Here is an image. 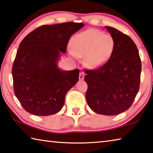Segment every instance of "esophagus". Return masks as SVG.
<instances>
[{
	"label": "esophagus",
	"mask_w": 153,
	"mask_h": 153,
	"mask_svg": "<svg viewBox=\"0 0 153 153\" xmlns=\"http://www.w3.org/2000/svg\"><path fill=\"white\" fill-rule=\"evenodd\" d=\"M84 76H85V74H84V72H80L79 75V80H83V79H84Z\"/></svg>",
	"instance_id": "esophagus-1"
}]
</instances>
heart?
<instances>
[{"instance_id": "b5f03b06", "label": "heart", "mask_w": 153, "mask_h": 153, "mask_svg": "<svg viewBox=\"0 0 153 153\" xmlns=\"http://www.w3.org/2000/svg\"><path fill=\"white\" fill-rule=\"evenodd\" d=\"M73 48H69L74 57H84L85 65L90 68L99 67L107 61L112 54L114 41L111 36L96 29H90L78 33L72 39Z\"/></svg>"}]
</instances>
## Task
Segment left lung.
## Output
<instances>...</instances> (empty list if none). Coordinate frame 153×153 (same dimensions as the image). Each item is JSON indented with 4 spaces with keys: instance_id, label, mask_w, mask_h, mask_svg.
<instances>
[{
    "instance_id": "1",
    "label": "left lung",
    "mask_w": 153,
    "mask_h": 153,
    "mask_svg": "<svg viewBox=\"0 0 153 153\" xmlns=\"http://www.w3.org/2000/svg\"><path fill=\"white\" fill-rule=\"evenodd\" d=\"M114 41L110 59L100 68L86 70L88 105L98 114L115 115L128 110L140 88L141 60L136 44L126 34L106 27Z\"/></svg>"
}]
</instances>
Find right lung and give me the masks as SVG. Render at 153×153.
I'll return each instance as SVG.
<instances>
[{
    "mask_svg": "<svg viewBox=\"0 0 153 153\" xmlns=\"http://www.w3.org/2000/svg\"><path fill=\"white\" fill-rule=\"evenodd\" d=\"M84 26L67 22L44 25L19 44L12 68L15 94L28 113L47 116L63 108L67 92L78 81L79 69L59 68L71 36Z\"/></svg>",
    "mask_w": 153,
    "mask_h": 153,
    "instance_id": "right-lung-1",
    "label": "right lung"
}]
</instances>
